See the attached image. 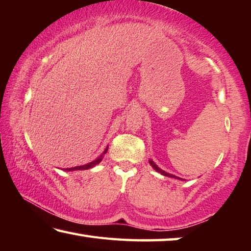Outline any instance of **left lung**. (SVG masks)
Listing matches in <instances>:
<instances>
[{"label":"left lung","instance_id":"left-lung-1","mask_svg":"<svg viewBox=\"0 0 251 251\" xmlns=\"http://www.w3.org/2000/svg\"><path fill=\"white\" fill-rule=\"evenodd\" d=\"M150 164H151V166L155 169V171L157 172V173H159V174H161V175H164V176H167V177H171V178H176V179H179V180H182V178H180V177H177V176H175V175H173V174H169V173H167V172H165V171H163V169H160L158 166H157V165L154 163V161H152L151 159H150Z\"/></svg>","mask_w":251,"mask_h":251}]
</instances>
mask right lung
<instances>
[{"instance_id":"right-lung-1","label":"right lung","mask_w":251,"mask_h":251,"mask_svg":"<svg viewBox=\"0 0 251 251\" xmlns=\"http://www.w3.org/2000/svg\"><path fill=\"white\" fill-rule=\"evenodd\" d=\"M107 150H108V146L105 148V151H103V154L100 155V157H97V158H96L95 160L91 161V163H88V164H85V165H80V166L72 167V168H65L64 171H66V172H74V171H85V169H90V168H92V167H94V166H96L97 164H100V163L101 159H103L104 155L106 154V152H107Z\"/></svg>"}]
</instances>
